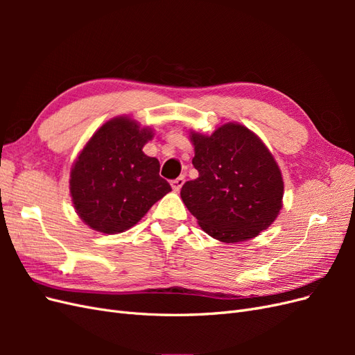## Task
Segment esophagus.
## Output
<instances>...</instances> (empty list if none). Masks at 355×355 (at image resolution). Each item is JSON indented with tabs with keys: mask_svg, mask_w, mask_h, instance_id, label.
Here are the masks:
<instances>
[{
	"mask_svg": "<svg viewBox=\"0 0 355 355\" xmlns=\"http://www.w3.org/2000/svg\"><path fill=\"white\" fill-rule=\"evenodd\" d=\"M184 184H185V179L184 178H178L175 180H171V188H173L175 192H179L180 188L184 187Z\"/></svg>",
	"mask_w": 355,
	"mask_h": 355,
	"instance_id": "esophagus-1",
	"label": "esophagus"
}]
</instances>
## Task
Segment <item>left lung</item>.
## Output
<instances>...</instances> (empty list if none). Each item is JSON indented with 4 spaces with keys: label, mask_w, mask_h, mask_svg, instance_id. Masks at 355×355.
Segmentation results:
<instances>
[{
    "label": "left lung",
    "mask_w": 355,
    "mask_h": 355,
    "mask_svg": "<svg viewBox=\"0 0 355 355\" xmlns=\"http://www.w3.org/2000/svg\"><path fill=\"white\" fill-rule=\"evenodd\" d=\"M189 141L198 178L182 187L180 197L201 230L234 244L270 228L283 207L284 182L262 139L227 123L211 135L191 130Z\"/></svg>",
    "instance_id": "left-lung-1"
}]
</instances>
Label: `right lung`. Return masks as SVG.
<instances>
[{"label": "right lung", "instance_id": "right-lung-1", "mask_svg": "<svg viewBox=\"0 0 355 355\" xmlns=\"http://www.w3.org/2000/svg\"><path fill=\"white\" fill-rule=\"evenodd\" d=\"M154 137L128 115H118L93 133L71 167L69 194L80 219L102 234H120L141 220L171 191L159 163L142 149Z\"/></svg>", "mask_w": 355, "mask_h": 355}]
</instances>
